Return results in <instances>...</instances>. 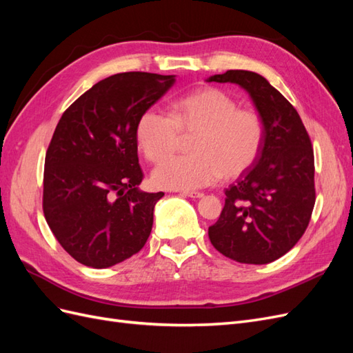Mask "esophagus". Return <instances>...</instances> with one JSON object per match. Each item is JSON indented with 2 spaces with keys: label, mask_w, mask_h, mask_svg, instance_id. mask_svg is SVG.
Here are the masks:
<instances>
[{
  "label": "esophagus",
  "mask_w": 353,
  "mask_h": 353,
  "mask_svg": "<svg viewBox=\"0 0 353 353\" xmlns=\"http://www.w3.org/2000/svg\"><path fill=\"white\" fill-rule=\"evenodd\" d=\"M179 194L185 197H193V199L203 197V193H200V191H179Z\"/></svg>",
  "instance_id": "obj_1"
}]
</instances>
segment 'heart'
<instances>
[{"mask_svg":"<svg viewBox=\"0 0 353 353\" xmlns=\"http://www.w3.org/2000/svg\"><path fill=\"white\" fill-rule=\"evenodd\" d=\"M196 135L190 157L168 158L182 135ZM137 140L148 162L159 163L153 183L169 190H194L223 178H237L259 157L265 122L252 109H241L228 92L208 87L170 104L169 114L145 110L137 125Z\"/></svg>","mask_w":353,"mask_h":353,"instance_id":"heart-1","label":"heart"}]
</instances>
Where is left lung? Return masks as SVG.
Listing matches in <instances>:
<instances>
[{
  "instance_id": "8db88e82",
  "label": "left lung",
  "mask_w": 353,
  "mask_h": 353,
  "mask_svg": "<svg viewBox=\"0 0 353 353\" xmlns=\"http://www.w3.org/2000/svg\"><path fill=\"white\" fill-rule=\"evenodd\" d=\"M209 82L239 83L265 122L259 157L225 190V206L209 227L219 253L240 263L274 262L301 240L315 205L314 148L297 110L261 74L227 70Z\"/></svg>"
}]
</instances>
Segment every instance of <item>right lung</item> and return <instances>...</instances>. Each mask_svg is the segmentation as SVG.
Listing matches in <instances>:
<instances>
[{
    "mask_svg": "<svg viewBox=\"0 0 353 353\" xmlns=\"http://www.w3.org/2000/svg\"><path fill=\"white\" fill-rule=\"evenodd\" d=\"M174 74L125 72L105 78L63 113L46 154L42 210L74 261L109 268L140 252L163 193L137 188V125Z\"/></svg>",
    "mask_w": 353,
    "mask_h": 353,
    "instance_id": "add662e5",
    "label": "right lung"
}]
</instances>
